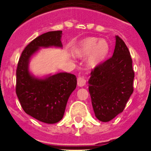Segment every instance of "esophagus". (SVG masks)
Instances as JSON below:
<instances>
[{
    "mask_svg": "<svg viewBox=\"0 0 151 151\" xmlns=\"http://www.w3.org/2000/svg\"><path fill=\"white\" fill-rule=\"evenodd\" d=\"M77 84L79 87H83L86 84V79L84 77H79L77 80Z\"/></svg>",
    "mask_w": 151,
    "mask_h": 151,
    "instance_id": "obj_1",
    "label": "esophagus"
}]
</instances>
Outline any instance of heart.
<instances>
[{"label": "heart", "mask_w": 151, "mask_h": 151, "mask_svg": "<svg viewBox=\"0 0 151 151\" xmlns=\"http://www.w3.org/2000/svg\"><path fill=\"white\" fill-rule=\"evenodd\" d=\"M76 57L88 56L86 63L91 68L98 66L107 57L110 51V45L107 41L95 37H88L80 41L73 49Z\"/></svg>", "instance_id": "heart-1"}]
</instances>
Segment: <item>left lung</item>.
I'll list each match as a JSON object with an SVG mask.
<instances>
[{
  "instance_id": "left-lung-1",
  "label": "left lung",
  "mask_w": 151,
  "mask_h": 151,
  "mask_svg": "<svg viewBox=\"0 0 151 151\" xmlns=\"http://www.w3.org/2000/svg\"><path fill=\"white\" fill-rule=\"evenodd\" d=\"M134 73L125 42L116 36L113 57L91 73L88 90L97 119L109 122L122 113L133 93Z\"/></svg>"
}]
</instances>
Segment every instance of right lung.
Segmentation results:
<instances>
[{
    "instance_id": "right-lung-1",
    "label": "right lung",
    "mask_w": 151,
    "mask_h": 151,
    "mask_svg": "<svg viewBox=\"0 0 151 151\" xmlns=\"http://www.w3.org/2000/svg\"><path fill=\"white\" fill-rule=\"evenodd\" d=\"M62 31L48 32L31 41L22 51L17 69L16 93L22 109L47 124L57 123L63 117L68 99L76 88V77L60 73L38 78L29 71V62L41 47L62 48Z\"/></svg>"
}]
</instances>
